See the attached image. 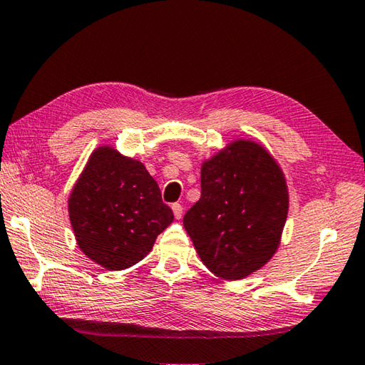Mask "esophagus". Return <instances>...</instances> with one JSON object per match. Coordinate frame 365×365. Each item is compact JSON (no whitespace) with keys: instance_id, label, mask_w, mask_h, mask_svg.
<instances>
[{"instance_id":"esophagus-1","label":"esophagus","mask_w":365,"mask_h":365,"mask_svg":"<svg viewBox=\"0 0 365 365\" xmlns=\"http://www.w3.org/2000/svg\"><path fill=\"white\" fill-rule=\"evenodd\" d=\"M172 212H174L177 220H180L182 215H183V207L180 204H172Z\"/></svg>"}]
</instances>
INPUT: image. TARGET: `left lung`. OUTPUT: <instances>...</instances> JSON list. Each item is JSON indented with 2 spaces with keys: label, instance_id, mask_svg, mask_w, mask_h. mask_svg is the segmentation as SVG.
Segmentation results:
<instances>
[{
  "label": "left lung",
  "instance_id": "left-lung-1",
  "mask_svg": "<svg viewBox=\"0 0 365 365\" xmlns=\"http://www.w3.org/2000/svg\"><path fill=\"white\" fill-rule=\"evenodd\" d=\"M289 212L286 175L250 138L231 140L201 164V197L183 217L201 262L225 281L264 267L281 244Z\"/></svg>",
  "mask_w": 365,
  "mask_h": 365
}]
</instances>
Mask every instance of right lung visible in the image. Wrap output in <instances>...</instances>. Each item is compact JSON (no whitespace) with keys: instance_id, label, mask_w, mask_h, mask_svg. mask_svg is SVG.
I'll use <instances>...</instances> for the list:
<instances>
[{"instance_id":"1","label":"right lung","mask_w":365,"mask_h":365,"mask_svg":"<svg viewBox=\"0 0 365 365\" xmlns=\"http://www.w3.org/2000/svg\"><path fill=\"white\" fill-rule=\"evenodd\" d=\"M68 217L78 247L110 271L143 260L174 222L143 163L110 145L91 153L68 196Z\"/></svg>"}]
</instances>
